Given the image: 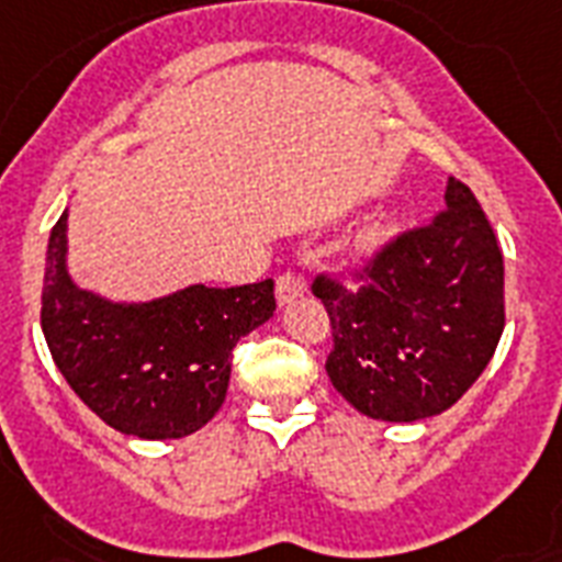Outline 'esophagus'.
Segmentation results:
<instances>
[{
	"label": "esophagus",
	"mask_w": 562,
	"mask_h": 562,
	"mask_svg": "<svg viewBox=\"0 0 562 562\" xmlns=\"http://www.w3.org/2000/svg\"><path fill=\"white\" fill-rule=\"evenodd\" d=\"M304 292V278L299 276V272H284V276H278L276 281V301L278 307H284V304H290V301H295Z\"/></svg>",
	"instance_id": "34e87169"
}]
</instances>
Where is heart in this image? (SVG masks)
<instances>
[{"label":"heart","instance_id":"1","mask_svg":"<svg viewBox=\"0 0 562 562\" xmlns=\"http://www.w3.org/2000/svg\"><path fill=\"white\" fill-rule=\"evenodd\" d=\"M387 235H391V226H370V229H364L359 238H356V249H359V252H373L379 244L387 240Z\"/></svg>","mask_w":562,"mask_h":562}]
</instances>
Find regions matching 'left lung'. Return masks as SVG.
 Listing matches in <instances>:
<instances>
[{
	"label": "left lung",
	"mask_w": 562,
	"mask_h": 562,
	"mask_svg": "<svg viewBox=\"0 0 562 562\" xmlns=\"http://www.w3.org/2000/svg\"><path fill=\"white\" fill-rule=\"evenodd\" d=\"M313 281L333 324L327 375L370 419L416 422L457 405L505 327L503 252L474 192L448 178L445 209L356 276Z\"/></svg>",
	"instance_id": "left-lung-1"
}]
</instances>
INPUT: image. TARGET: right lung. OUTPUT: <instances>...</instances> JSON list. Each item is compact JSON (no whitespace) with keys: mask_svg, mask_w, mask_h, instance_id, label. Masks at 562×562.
<instances>
[{"mask_svg":"<svg viewBox=\"0 0 562 562\" xmlns=\"http://www.w3.org/2000/svg\"><path fill=\"white\" fill-rule=\"evenodd\" d=\"M276 313L272 278L192 284L151 301H111L68 276V209L50 229L42 333L71 391L109 428L180 439L221 411L232 347Z\"/></svg>","mask_w":562,"mask_h":562,"instance_id":"right-lung-1","label":"right lung"}]
</instances>
